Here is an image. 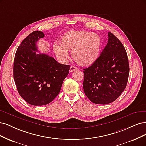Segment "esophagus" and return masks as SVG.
<instances>
[{
    "mask_svg": "<svg viewBox=\"0 0 146 146\" xmlns=\"http://www.w3.org/2000/svg\"><path fill=\"white\" fill-rule=\"evenodd\" d=\"M75 70H77V68L75 67V66H71L70 67V69H69V71L70 72H72L74 71H75Z\"/></svg>",
    "mask_w": 146,
    "mask_h": 146,
    "instance_id": "esophagus-1",
    "label": "esophagus"
}]
</instances>
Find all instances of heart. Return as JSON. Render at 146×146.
<instances>
[{
  "label": "heart",
  "mask_w": 146,
  "mask_h": 146,
  "mask_svg": "<svg viewBox=\"0 0 146 146\" xmlns=\"http://www.w3.org/2000/svg\"><path fill=\"white\" fill-rule=\"evenodd\" d=\"M99 35L86 31H68L60 40V45L53 48L56 57L62 61L68 58V51H72V57L80 66L92 64L99 57L102 48Z\"/></svg>",
  "instance_id": "1"
}]
</instances>
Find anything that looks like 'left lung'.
<instances>
[{"label":"left lung","mask_w":146,"mask_h":146,"mask_svg":"<svg viewBox=\"0 0 146 146\" xmlns=\"http://www.w3.org/2000/svg\"><path fill=\"white\" fill-rule=\"evenodd\" d=\"M100 56L84 69L83 89L92 103L107 104L117 99L126 87L129 74L127 55L122 43L111 33Z\"/></svg>","instance_id":"8db88e82"}]
</instances>
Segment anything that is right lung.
Listing matches in <instances>:
<instances>
[{
  "mask_svg": "<svg viewBox=\"0 0 146 146\" xmlns=\"http://www.w3.org/2000/svg\"><path fill=\"white\" fill-rule=\"evenodd\" d=\"M44 36L39 31L29 34L18 47L14 60L13 75L18 92L33 106L51 103L69 72V65L60 64L47 54L36 53V43Z\"/></svg>",
  "mask_w": 146,
  "mask_h": 146,
  "instance_id": "1",
  "label": "right lung"
}]
</instances>
